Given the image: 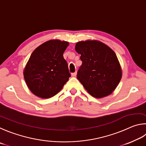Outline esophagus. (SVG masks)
<instances>
[{
	"mask_svg": "<svg viewBox=\"0 0 146 146\" xmlns=\"http://www.w3.org/2000/svg\"><path fill=\"white\" fill-rule=\"evenodd\" d=\"M72 76H73V77H75V76H76V75H77V72H75L74 73H72Z\"/></svg>",
	"mask_w": 146,
	"mask_h": 146,
	"instance_id": "34e87169",
	"label": "esophagus"
}]
</instances>
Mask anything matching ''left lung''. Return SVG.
Here are the masks:
<instances>
[{
  "instance_id": "obj_1",
  "label": "left lung",
  "mask_w": 146,
  "mask_h": 146,
  "mask_svg": "<svg viewBox=\"0 0 146 146\" xmlns=\"http://www.w3.org/2000/svg\"><path fill=\"white\" fill-rule=\"evenodd\" d=\"M75 49L82 61L77 78L88 92L96 98L111 94L122 78L121 65L114 51L97 40L79 42Z\"/></svg>"
}]
</instances>
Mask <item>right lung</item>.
<instances>
[{
  "label": "right lung",
  "mask_w": 146,
  "mask_h": 146,
  "mask_svg": "<svg viewBox=\"0 0 146 146\" xmlns=\"http://www.w3.org/2000/svg\"><path fill=\"white\" fill-rule=\"evenodd\" d=\"M68 42L59 40L47 41L33 51L24 70L29 90L40 98L55 96L70 77L63 52Z\"/></svg>",
  "instance_id": "add662e5"
}]
</instances>
